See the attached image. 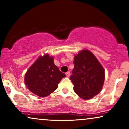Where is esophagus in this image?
I'll return each instance as SVG.
<instances>
[{"instance_id":"1","label":"esophagus","mask_w":129,"mask_h":129,"mask_svg":"<svg viewBox=\"0 0 129 129\" xmlns=\"http://www.w3.org/2000/svg\"><path fill=\"white\" fill-rule=\"evenodd\" d=\"M66 76H67V77H69L70 76V72H67V73H66Z\"/></svg>"}]
</instances>
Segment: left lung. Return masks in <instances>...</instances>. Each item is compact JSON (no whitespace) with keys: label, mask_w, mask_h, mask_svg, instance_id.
Segmentation results:
<instances>
[{"label":"left lung","mask_w":129,"mask_h":129,"mask_svg":"<svg viewBox=\"0 0 129 129\" xmlns=\"http://www.w3.org/2000/svg\"><path fill=\"white\" fill-rule=\"evenodd\" d=\"M74 68L70 79L75 92L84 100L97 95L103 88L104 70L92 53L82 50L74 58Z\"/></svg>","instance_id":"8db88e82"}]
</instances>
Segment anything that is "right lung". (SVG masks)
Masks as SVG:
<instances>
[{
  "instance_id": "add662e5",
  "label": "right lung",
  "mask_w": 129,
  "mask_h": 129,
  "mask_svg": "<svg viewBox=\"0 0 129 129\" xmlns=\"http://www.w3.org/2000/svg\"><path fill=\"white\" fill-rule=\"evenodd\" d=\"M53 57L40 56L25 75V83L31 92L45 97L56 90L60 80L66 76L54 63Z\"/></svg>"
}]
</instances>
